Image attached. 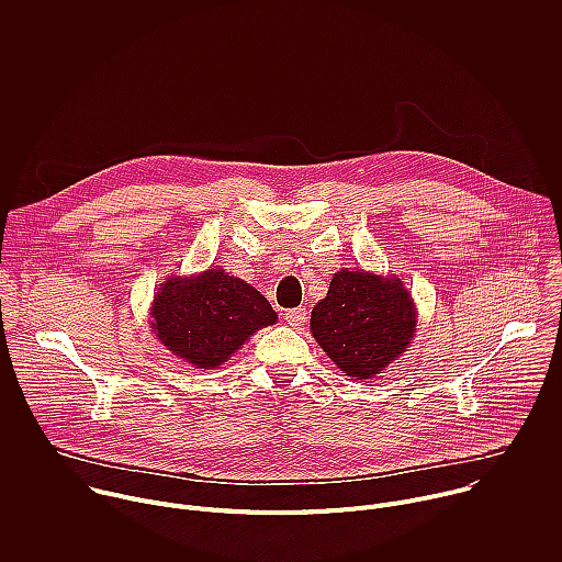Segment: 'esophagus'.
Segmentation results:
<instances>
[{
  "mask_svg": "<svg viewBox=\"0 0 562 562\" xmlns=\"http://www.w3.org/2000/svg\"><path fill=\"white\" fill-rule=\"evenodd\" d=\"M284 323L289 327H302L306 323V308H289L284 313Z\"/></svg>",
  "mask_w": 562,
  "mask_h": 562,
  "instance_id": "esophagus-1",
  "label": "esophagus"
}]
</instances>
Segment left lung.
Returning <instances> with one entry per match:
<instances>
[{
    "label": "left lung",
    "instance_id": "1",
    "mask_svg": "<svg viewBox=\"0 0 562 562\" xmlns=\"http://www.w3.org/2000/svg\"><path fill=\"white\" fill-rule=\"evenodd\" d=\"M311 334L345 375L364 382L407 351L416 306L397 278L342 269L311 311Z\"/></svg>",
    "mask_w": 562,
    "mask_h": 562
}]
</instances>
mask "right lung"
Segmentation results:
<instances>
[{
	"label": "right lung",
	"instance_id": "obj_1",
	"mask_svg": "<svg viewBox=\"0 0 562 562\" xmlns=\"http://www.w3.org/2000/svg\"><path fill=\"white\" fill-rule=\"evenodd\" d=\"M150 317L157 340L198 369L226 362L278 319L258 289L222 269L169 278L153 300Z\"/></svg>",
	"mask_w": 562,
	"mask_h": 562
}]
</instances>
